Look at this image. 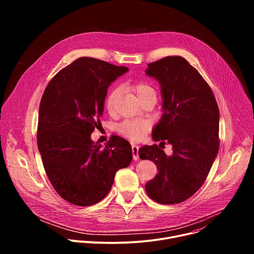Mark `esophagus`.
I'll list each match as a JSON object with an SVG mask.
<instances>
[{
    "label": "esophagus",
    "mask_w": 254,
    "mask_h": 254,
    "mask_svg": "<svg viewBox=\"0 0 254 254\" xmlns=\"http://www.w3.org/2000/svg\"><path fill=\"white\" fill-rule=\"evenodd\" d=\"M138 147L136 146V144H131V152H132V158L134 161H137L139 159V156H138Z\"/></svg>",
    "instance_id": "1"
}]
</instances>
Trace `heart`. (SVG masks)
<instances>
[{
  "label": "heart",
  "instance_id": "heart-1",
  "mask_svg": "<svg viewBox=\"0 0 254 254\" xmlns=\"http://www.w3.org/2000/svg\"><path fill=\"white\" fill-rule=\"evenodd\" d=\"M128 88L133 91L139 101L149 97H156L155 88L148 82L137 81L128 84ZM122 97V90L120 87H114L108 91L105 97V108L110 115H116L119 108V103ZM151 128V122L147 119H134L127 120L121 123L118 130L124 136L131 140H139Z\"/></svg>",
  "mask_w": 254,
  "mask_h": 254
}]
</instances>
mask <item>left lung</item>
<instances>
[{"label": "left lung", "instance_id": "left-lung-1", "mask_svg": "<svg viewBox=\"0 0 254 254\" xmlns=\"http://www.w3.org/2000/svg\"><path fill=\"white\" fill-rule=\"evenodd\" d=\"M146 74L159 81L163 98L164 114L152 137L173 149L172 156L157 144L139 149V158L159 171L146 192L160 204H178L200 189L218 154L219 108L208 83L183 57L150 63Z\"/></svg>", "mask_w": 254, "mask_h": 254}]
</instances>
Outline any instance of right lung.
<instances>
[{
	"instance_id": "1",
	"label": "right lung",
	"mask_w": 254,
	"mask_h": 254,
	"mask_svg": "<svg viewBox=\"0 0 254 254\" xmlns=\"http://www.w3.org/2000/svg\"><path fill=\"white\" fill-rule=\"evenodd\" d=\"M128 71L80 57L50 80L40 102L37 144L55 191L67 202L91 206L110 192L116 173L132 160L127 140L113 136L104 148L90 134L100 124L108 86Z\"/></svg>"
}]
</instances>
